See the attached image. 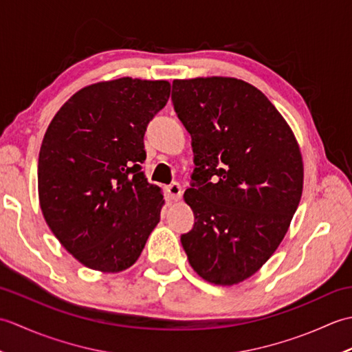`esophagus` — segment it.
Wrapping results in <instances>:
<instances>
[{"instance_id":"1","label":"esophagus","mask_w":352,"mask_h":352,"mask_svg":"<svg viewBox=\"0 0 352 352\" xmlns=\"http://www.w3.org/2000/svg\"><path fill=\"white\" fill-rule=\"evenodd\" d=\"M182 186L178 183H172L164 188V193H166L168 201H178L182 198Z\"/></svg>"}]
</instances>
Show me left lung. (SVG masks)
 Segmentation results:
<instances>
[{"label":"left lung","instance_id":"left-lung-1","mask_svg":"<svg viewBox=\"0 0 352 352\" xmlns=\"http://www.w3.org/2000/svg\"><path fill=\"white\" fill-rule=\"evenodd\" d=\"M172 102L195 155L184 192L195 226L182 245L201 278L233 286L287 233L302 195L300 145L274 104L243 80H174Z\"/></svg>","mask_w":352,"mask_h":352}]
</instances>
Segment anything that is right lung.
Here are the masks:
<instances>
[{"mask_svg":"<svg viewBox=\"0 0 352 352\" xmlns=\"http://www.w3.org/2000/svg\"><path fill=\"white\" fill-rule=\"evenodd\" d=\"M169 94L166 80L101 81L74 94L48 125L37 163L41 208L86 267L129 269L160 221L162 189L140 164L146 125Z\"/></svg>","mask_w":352,"mask_h":352,"instance_id":"add662e5","label":"right lung"}]
</instances>
